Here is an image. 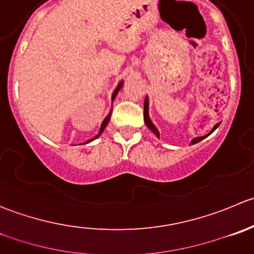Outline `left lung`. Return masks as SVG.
Instances as JSON below:
<instances>
[{
	"label": "left lung",
	"instance_id": "obj_1",
	"mask_svg": "<svg viewBox=\"0 0 254 254\" xmlns=\"http://www.w3.org/2000/svg\"><path fill=\"white\" fill-rule=\"evenodd\" d=\"M144 122H145V124H146V127H149V129L151 130V131L154 132V134L156 135L157 137H159V135H160V134H159V130H157L156 127H155V125L152 124L151 120H150V118H149V102H147V98H146V99H145V103H144ZM218 125H220V123L215 125V127H213L212 131H211V132L215 131V130L218 127ZM211 132H210V134H211ZM210 134H208V135H210ZM206 136H207V135H206ZM206 136L195 137V139H193L192 141H191V144H196V142H198V141H201V140H202V139H205Z\"/></svg>",
	"mask_w": 254,
	"mask_h": 254
}]
</instances>
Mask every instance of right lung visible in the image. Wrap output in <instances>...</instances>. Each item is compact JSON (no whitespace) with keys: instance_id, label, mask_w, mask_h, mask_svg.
<instances>
[{"instance_id":"1","label":"right lung","mask_w":254,"mask_h":254,"mask_svg":"<svg viewBox=\"0 0 254 254\" xmlns=\"http://www.w3.org/2000/svg\"><path fill=\"white\" fill-rule=\"evenodd\" d=\"M122 85H123V82H122V83H119V85H118V88H117V89H115L114 94H113V100H114V98L117 97V93L119 92V89H120V88H122ZM110 117H112V112L109 113V115H108V117L105 118V119H104V122L102 123V127H100V130H99V132H98V135H97V136H95V137H98V136H100V135H102L103 130L105 129V127H107V125H108V123H109V120H110ZM95 137H94V139H95ZM92 140H93V139L88 140L87 142H90V141H92Z\"/></svg>"}]
</instances>
